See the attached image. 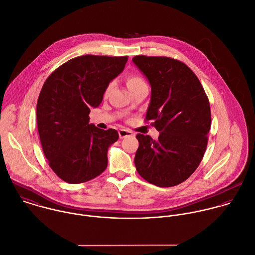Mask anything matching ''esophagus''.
I'll use <instances>...</instances> for the list:
<instances>
[{"instance_id": "1", "label": "esophagus", "mask_w": 255, "mask_h": 255, "mask_svg": "<svg viewBox=\"0 0 255 255\" xmlns=\"http://www.w3.org/2000/svg\"><path fill=\"white\" fill-rule=\"evenodd\" d=\"M118 133H119L120 139H123V138H126L128 136H132L133 135V133L130 130H126V129H120L118 131Z\"/></svg>"}]
</instances>
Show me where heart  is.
Here are the masks:
<instances>
[{"label": "heart", "instance_id": "obj_1", "mask_svg": "<svg viewBox=\"0 0 255 255\" xmlns=\"http://www.w3.org/2000/svg\"><path fill=\"white\" fill-rule=\"evenodd\" d=\"M126 83H127V86H128V88H129L130 91H131V90H134V89H136V88H139V87H141V86L147 85L146 82H145V80L143 79V77H142L140 74H138V73H130L129 75H127V77H126ZM111 86H112V83H110V84L107 86V88H106V90H105V94L108 93V91L110 90Z\"/></svg>", "mask_w": 255, "mask_h": 255}]
</instances>
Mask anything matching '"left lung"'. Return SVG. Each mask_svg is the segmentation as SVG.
Listing matches in <instances>:
<instances>
[{"instance_id": "8db88e82", "label": "left lung", "mask_w": 255, "mask_h": 255, "mask_svg": "<svg viewBox=\"0 0 255 255\" xmlns=\"http://www.w3.org/2000/svg\"><path fill=\"white\" fill-rule=\"evenodd\" d=\"M132 60L150 82L146 120L160 132L156 141L137 134V172L155 186H177L191 177L205 155L212 121L209 98L197 75L180 60L146 55Z\"/></svg>"}]
</instances>
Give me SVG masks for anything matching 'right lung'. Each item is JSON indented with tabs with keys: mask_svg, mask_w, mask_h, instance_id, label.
I'll use <instances>...</instances> for the list:
<instances>
[{
	"mask_svg": "<svg viewBox=\"0 0 255 255\" xmlns=\"http://www.w3.org/2000/svg\"><path fill=\"white\" fill-rule=\"evenodd\" d=\"M128 56L81 55L56 68L45 80L36 104V123L43 154L64 182L90 181L107 167V151L118 138L115 129L89 124L90 107L124 69Z\"/></svg>",
	"mask_w": 255,
	"mask_h": 255,
	"instance_id": "1",
	"label": "right lung"
}]
</instances>
